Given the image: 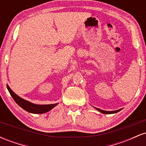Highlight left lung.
Wrapping results in <instances>:
<instances>
[{
    "label": "left lung",
    "instance_id": "left-lung-1",
    "mask_svg": "<svg viewBox=\"0 0 146 146\" xmlns=\"http://www.w3.org/2000/svg\"><path fill=\"white\" fill-rule=\"evenodd\" d=\"M95 109H97L98 110V111H100V113H104V114H113V113H117V112L120 111V110H122V108H121V109H119V110H113V111H106V110H103L102 109H100V108H95Z\"/></svg>",
    "mask_w": 146,
    "mask_h": 146
}]
</instances>
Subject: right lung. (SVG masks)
<instances>
[{
  "label": "right lung",
  "mask_w": 146,
  "mask_h": 146,
  "mask_svg": "<svg viewBox=\"0 0 146 146\" xmlns=\"http://www.w3.org/2000/svg\"><path fill=\"white\" fill-rule=\"evenodd\" d=\"M7 88L9 90L10 95L12 97L14 101L16 102V104L18 106L23 108L26 111L29 112V113H33V114H43L45 113H47L48 111L51 110L52 108L56 106L58 104H46V105H40V104H35L31 103L27 100H25L24 99L21 98V97L18 96L16 93L13 91L8 84H7Z\"/></svg>",
  "instance_id": "1"
}]
</instances>
